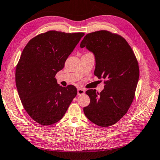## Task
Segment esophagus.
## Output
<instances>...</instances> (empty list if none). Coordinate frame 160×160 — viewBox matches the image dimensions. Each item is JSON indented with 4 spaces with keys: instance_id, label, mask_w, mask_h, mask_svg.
<instances>
[{
    "instance_id": "obj_1",
    "label": "esophagus",
    "mask_w": 160,
    "mask_h": 160,
    "mask_svg": "<svg viewBox=\"0 0 160 160\" xmlns=\"http://www.w3.org/2000/svg\"><path fill=\"white\" fill-rule=\"evenodd\" d=\"M85 93V90L84 88H78V95H83Z\"/></svg>"
}]
</instances>
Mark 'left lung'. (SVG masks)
I'll use <instances>...</instances> for the list:
<instances>
[{"instance_id":"left-lung-1","label":"left lung","mask_w":160,"mask_h":160,"mask_svg":"<svg viewBox=\"0 0 160 160\" xmlns=\"http://www.w3.org/2000/svg\"><path fill=\"white\" fill-rule=\"evenodd\" d=\"M95 58L94 74L104 79L99 92L89 89V105L84 108L88 119L102 128L116 123L128 112L139 79L138 61L132 48L121 35L102 30L86 35L80 43Z\"/></svg>"}]
</instances>
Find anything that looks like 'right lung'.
Masks as SVG:
<instances>
[{
	"label": "right lung",
	"mask_w": 160,
	"mask_h": 160,
	"mask_svg": "<svg viewBox=\"0 0 160 160\" xmlns=\"http://www.w3.org/2000/svg\"><path fill=\"white\" fill-rule=\"evenodd\" d=\"M84 35L49 31L31 39L22 51L16 69L17 90L26 112L40 125L60 121L77 95L73 85L60 86L55 76Z\"/></svg>",
	"instance_id": "obj_1"
}]
</instances>
